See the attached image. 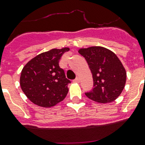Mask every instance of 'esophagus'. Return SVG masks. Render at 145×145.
Wrapping results in <instances>:
<instances>
[{"label":"esophagus","mask_w":145,"mask_h":145,"mask_svg":"<svg viewBox=\"0 0 145 145\" xmlns=\"http://www.w3.org/2000/svg\"><path fill=\"white\" fill-rule=\"evenodd\" d=\"M74 83H77V84H78V83H80V78H79V77H77L76 79L74 80Z\"/></svg>","instance_id":"obj_1"}]
</instances>
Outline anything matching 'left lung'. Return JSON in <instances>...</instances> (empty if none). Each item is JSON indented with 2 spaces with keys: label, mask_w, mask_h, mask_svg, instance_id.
Masks as SVG:
<instances>
[{
  "label": "left lung",
  "mask_w": 145,
  "mask_h": 145,
  "mask_svg": "<svg viewBox=\"0 0 145 145\" xmlns=\"http://www.w3.org/2000/svg\"><path fill=\"white\" fill-rule=\"evenodd\" d=\"M87 61L93 78V89L85 95L99 103H109L123 90L126 72L114 52L102 46H91L78 50Z\"/></svg>",
  "instance_id": "8db88e82"
}]
</instances>
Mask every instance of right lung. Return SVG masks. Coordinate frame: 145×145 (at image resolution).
<instances>
[{"mask_svg":"<svg viewBox=\"0 0 145 145\" xmlns=\"http://www.w3.org/2000/svg\"><path fill=\"white\" fill-rule=\"evenodd\" d=\"M70 49H52L31 59L21 72L20 86L35 105L51 108L63 101L68 92L65 71L59 67L61 56Z\"/></svg>","mask_w":145,"mask_h":145,"instance_id":"add662e5","label":"right lung"}]
</instances>
